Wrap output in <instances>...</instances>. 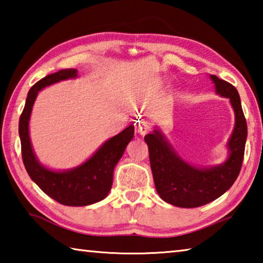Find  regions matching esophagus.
<instances>
[{"label": "esophagus", "instance_id": "esophagus-1", "mask_svg": "<svg viewBox=\"0 0 263 263\" xmlns=\"http://www.w3.org/2000/svg\"><path fill=\"white\" fill-rule=\"evenodd\" d=\"M136 131H137V133H139V135L145 136L146 133L149 131V126L146 123H139L136 126Z\"/></svg>", "mask_w": 263, "mask_h": 263}]
</instances>
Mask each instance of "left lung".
Segmentation results:
<instances>
[{
    "mask_svg": "<svg viewBox=\"0 0 263 263\" xmlns=\"http://www.w3.org/2000/svg\"><path fill=\"white\" fill-rule=\"evenodd\" d=\"M216 91L231 101L235 112V126L229 141L230 157L212 168H195L185 163L161 132L154 130L145 136L149 152V163L155 189L164 202L180 208H197L215 201L228 191L242 166L247 123L237 89L230 82L211 75Z\"/></svg>",
    "mask_w": 263,
    "mask_h": 263,
    "instance_id": "left-lung-1",
    "label": "left lung"
}]
</instances>
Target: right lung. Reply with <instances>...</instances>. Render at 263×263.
<instances>
[{
  "instance_id": "1",
  "label": "right lung",
  "mask_w": 263,
  "mask_h": 263,
  "mask_svg": "<svg viewBox=\"0 0 263 263\" xmlns=\"http://www.w3.org/2000/svg\"><path fill=\"white\" fill-rule=\"evenodd\" d=\"M77 75V69H61L34 83L28 92L18 125L22 158L28 174L46 195L58 203L68 206L89 205L108 196L112 185L114 168L135 135V127L130 125L119 135L105 141L88 161L72 171L53 172L38 162L29 137L30 115L35 97L44 87L61 80L75 78Z\"/></svg>"
}]
</instances>
